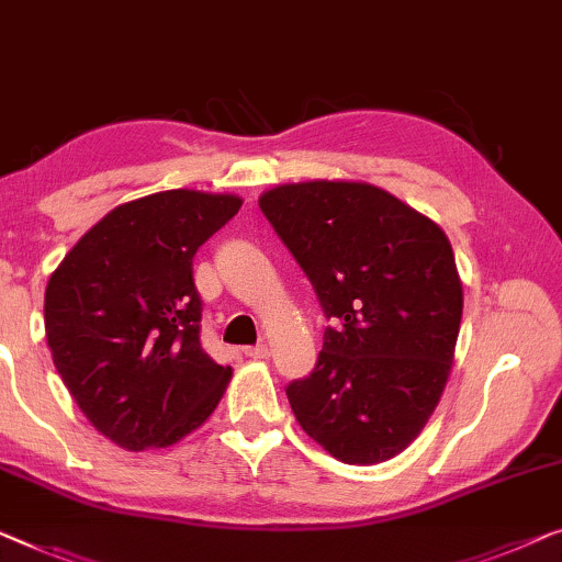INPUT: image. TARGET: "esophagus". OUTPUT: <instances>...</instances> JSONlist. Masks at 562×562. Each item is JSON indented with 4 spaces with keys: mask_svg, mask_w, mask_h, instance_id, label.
<instances>
[{
    "mask_svg": "<svg viewBox=\"0 0 562 562\" xmlns=\"http://www.w3.org/2000/svg\"><path fill=\"white\" fill-rule=\"evenodd\" d=\"M243 352H246V357H254V360H266L268 355V345H256V347H246L243 349Z\"/></svg>",
    "mask_w": 562,
    "mask_h": 562,
    "instance_id": "1",
    "label": "esophagus"
}]
</instances>
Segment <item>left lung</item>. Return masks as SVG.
Returning a JSON list of instances; mask_svg holds the SVG:
<instances>
[{"instance_id":"8db88e82","label":"left lung","mask_w":562,"mask_h":562,"mask_svg":"<svg viewBox=\"0 0 562 562\" xmlns=\"http://www.w3.org/2000/svg\"><path fill=\"white\" fill-rule=\"evenodd\" d=\"M258 205L331 322L314 370L286 387L299 426L345 463L397 457L441 401L457 349L449 238L368 182L279 184Z\"/></svg>"}]
</instances>
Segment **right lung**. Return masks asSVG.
Returning <instances> with one entry per match:
<instances>
[{"label":"right lung","instance_id":"obj_1","mask_svg":"<svg viewBox=\"0 0 562 562\" xmlns=\"http://www.w3.org/2000/svg\"><path fill=\"white\" fill-rule=\"evenodd\" d=\"M238 194L167 190L113 207L55 268L45 335L83 416L121 449H167L217 408L233 370L200 341L192 258Z\"/></svg>","mask_w":562,"mask_h":562}]
</instances>
